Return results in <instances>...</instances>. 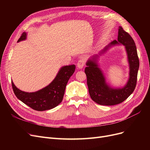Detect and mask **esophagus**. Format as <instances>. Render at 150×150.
Segmentation results:
<instances>
[{"mask_svg": "<svg viewBox=\"0 0 150 150\" xmlns=\"http://www.w3.org/2000/svg\"><path fill=\"white\" fill-rule=\"evenodd\" d=\"M84 64H85V63H84V60L83 59H79V61H78V62H77V67L78 69H82L84 67Z\"/></svg>", "mask_w": 150, "mask_h": 150, "instance_id": "obj_1", "label": "esophagus"}]
</instances>
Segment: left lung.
I'll return each mask as SVG.
<instances>
[{
    "mask_svg": "<svg viewBox=\"0 0 150 150\" xmlns=\"http://www.w3.org/2000/svg\"><path fill=\"white\" fill-rule=\"evenodd\" d=\"M117 39L109 44L100 53H105L110 47L119 43L125 45L129 64V78L124 87L115 89L107 84L105 76L97 64L98 55H93L86 62L87 67L84 72L87 76L89 95L93 101L100 105L112 106L122 103L133 92L136 86L139 59L135 42L122 27H119Z\"/></svg>",
    "mask_w": 150,
    "mask_h": 150,
    "instance_id": "8db88e82",
    "label": "left lung"
}]
</instances>
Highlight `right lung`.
<instances>
[{"instance_id":"1","label":"right lung","mask_w":150,"mask_h":150,"mask_svg":"<svg viewBox=\"0 0 150 150\" xmlns=\"http://www.w3.org/2000/svg\"><path fill=\"white\" fill-rule=\"evenodd\" d=\"M27 33L23 32L18 42L25 40ZM75 70V66L69 65L61 68L53 81L45 88L35 92H25L16 87L11 81L13 92L23 103L38 111L51 109L62 100L67 83Z\"/></svg>"}]
</instances>
